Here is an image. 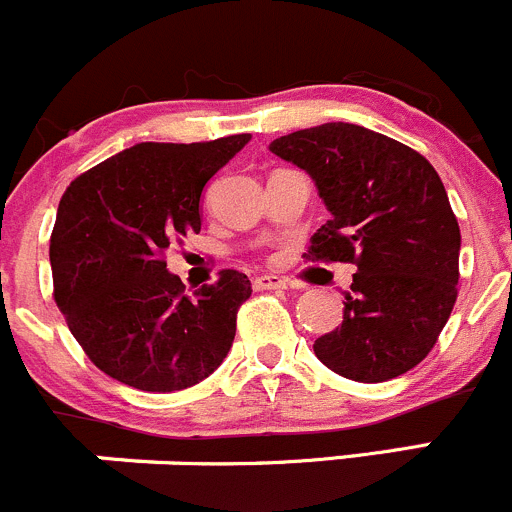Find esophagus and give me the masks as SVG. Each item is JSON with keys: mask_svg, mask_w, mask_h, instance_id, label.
<instances>
[{"mask_svg": "<svg viewBox=\"0 0 512 512\" xmlns=\"http://www.w3.org/2000/svg\"><path fill=\"white\" fill-rule=\"evenodd\" d=\"M256 291H271V288H286V281L281 276H273V273H263V276L254 278Z\"/></svg>", "mask_w": 512, "mask_h": 512, "instance_id": "1", "label": "esophagus"}]
</instances>
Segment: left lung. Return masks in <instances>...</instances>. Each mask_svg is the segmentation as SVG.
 <instances>
[{"mask_svg": "<svg viewBox=\"0 0 512 512\" xmlns=\"http://www.w3.org/2000/svg\"><path fill=\"white\" fill-rule=\"evenodd\" d=\"M268 149L311 176L331 214L308 256L358 266L341 326L313 353L351 381L403 376L435 346L458 296L460 229L438 171L411 146L346 121Z\"/></svg>", "mask_w": 512, "mask_h": 512, "instance_id": "1", "label": "left lung"}]
</instances>
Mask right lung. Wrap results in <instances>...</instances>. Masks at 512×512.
I'll return each mask as SVG.
<instances>
[{
	"instance_id": "right-lung-1",
	"label": "right lung",
	"mask_w": 512,
	"mask_h": 512,
	"mask_svg": "<svg viewBox=\"0 0 512 512\" xmlns=\"http://www.w3.org/2000/svg\"><path fill=\"white\" fill-rule=\"evenodd\" d=\"M249 134L199 144L141 141L72 181L49 261L69 331L106 376L149 393L196 386L224 363L246 273L196 288L166 268L176 239L201 231V194Z\"/></svg>"
}]
</instances>
